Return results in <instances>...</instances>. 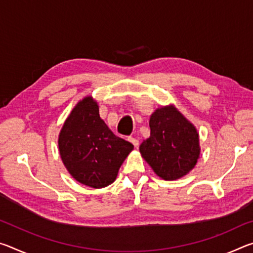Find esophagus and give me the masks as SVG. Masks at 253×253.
<instances>
[{
    "label": "esophagus",
    "mask_w": 253,
    "mask_h": 253,
    "mask_svg": "<svg viewBox=\"0 0 253 253\" xmlns=\"http://www.w3.org/2000/svg\"><path fill=\"white\" fill-rule=\"evenodd\" d=\"M128 140H129V142H130L132 145H134L135 147H138V145H139L138 139L134 138V137H129V138H128Z\"/></svg>",
    "instance_id": "obj_1"
}]
</instances>
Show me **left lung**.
Wrapping results in <instances>:
<instances>
[{"label": "left lung", "instance_id": "1", "mask_svg": "<svg viewBox=\"0 0 253 253\" xmlns=\"http://www.w3.org/2000/svg\"><path fill=\"white\" fill-rule=\"evenodd\" d=\"M151 137L139 151L158 176L172 181L186 175L200 156L199 134L176 108L162 107L149 119Z\"/></svg>", "mask_w": 253, "mask_h": 253}]
</instances>
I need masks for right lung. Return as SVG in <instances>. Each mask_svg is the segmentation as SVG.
<instances>
[{"label":"right lung","instance_id":"right-lung-1","mask_svg":"<svg viewBox=\"0 0 253 253\" xmlns=\"http://www.w3.org/2000/svg\"><path fill=\"white\" fill-rule=\"evenodd\" d=\"M134 146L111 131L91 97L78 102L59 135V151L72 177L93 188L113 183Z\"/></svg>","mask_w":253,"mask_h":253}]
</instances>
